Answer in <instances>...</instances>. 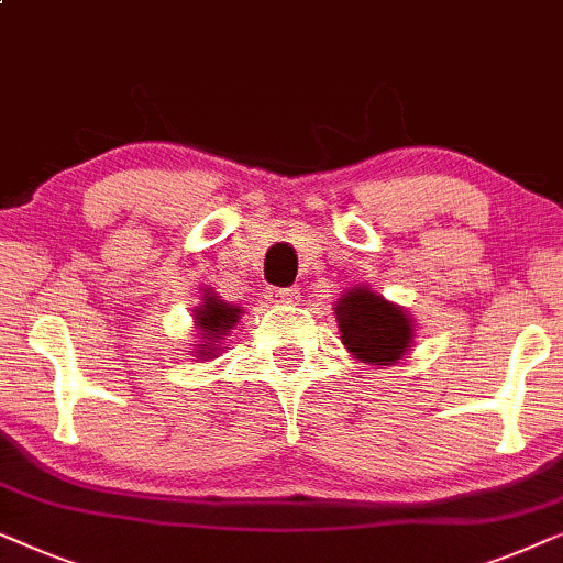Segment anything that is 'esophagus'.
I'll return each mask as SVG.
<instances>
[{
  "label": "esophagus",
  "mask_w": 563,
  "mask_h": 563,
  "mask_svg": "<svg viewBox=\"0 0 563 563\" xmlns=\"http://www.w3.org/2000/svg\"><path fill=\"white\" fill-rule=\"evenodd\" d=\"M298 298H300L298 288H271L267 290V300L275 306H292V303H298Z\"/></svg>",
  "instance_id": "obj_1"
}]
</instances>
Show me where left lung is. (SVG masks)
Returning <instances> with one entry per match:
<instances>
[{
	"mask_svg": "<svg viewBox=\"0 0 563 563\" xmlns=\"http://www.w3.org/2000/svg\"><path fill=\"white\" fill-rule=\"evenodd\" d=\"M334 319L344 350L369 367L398 364L413 346V316L367 285L342 292L334 303Z\"/></svg>",
	"mask_w": 563,
	"mask_h": 563,
	"instance_id": "1",
	"label": "left lung"
}]
</instances>
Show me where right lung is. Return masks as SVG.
<instances>
[{"label":"right lung","mask_w":563,"mask_h":563,"mask_svg":"<svg viewBox=\"0 0 563 563\" xmlns=\"http://www.w3.org/2000/svg\"><path fill=\"white\" fill-rule=\"evenodd\" d=\"M244 308L240 303H227L217 296L211 288H201V303L194 306V329H196V344L194 357L196 362L217 360L221 352L227 350L224 339L236 323H240Z\"/></svg>","instance_id":"right-lung-1"}]
</instances>
